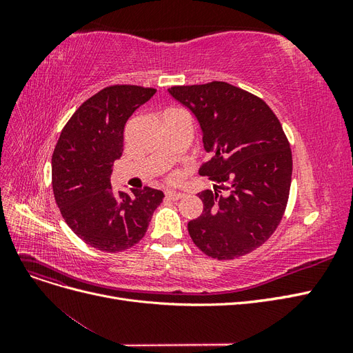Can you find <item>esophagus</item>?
Masks as SVG:
<instances>
[{"label": "esophagus", "instance_id": "34e87169", "mask_svg": "<svg viewBox=\"0 0 353 353\" xmlns=\"http://www.w3.org/2000/svg\"><path fill=\"white\" fill-rule=\"evenodd\" d=\"M183 197H184V193H181V191H174V190L166 191V199H169V200H179Z\"/></svg>", "mask_w": 353, "mask_h": 353}]
</instances>
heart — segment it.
Returning <instances> with one entry per match:
<instances>
[{"instance_id": "obj_1", "label": "heart", "mask_w": 353, "mask_h": 353, "mask_svg": "<svg viewBox=\"0 0 353 353\" xmlns=\"http://www.w3.org/2000/svg\"><path fill=\"white\" fill-rule=\"evenodd\" d=\"M178 178V174H172L170 175V179H176Z\"/></svg>"}]
</instances>
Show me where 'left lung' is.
Instances as JSON below:
<instances>
[{
    "label": "left lung",
    "mask_w": 353,
    "mask_h": 353,
    "mask_svg": "<svg viewBox=\"0 0 353 353\" xmlns=\"http://www.w3.org/2000/svg\"><path fill=\"white\" fill-rule=\"evenodd\" d=\"M168 91L196 116L212 153L199 174L219 184L197 194L203 212L188 222L190 237L218 261L248 254L272 236L290 193L292 150L279 117L262 99L227 82Z\"/></svg>",
    "instance_id": "left-lung-1"
}]
</instances>
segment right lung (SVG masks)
<instances>
[{
	"label": "right lung",
	"mask_w": 353,
	"mask_h": 353,
	"mask_svg": "<svg viewBox=\"0 0 353 353\" xmlns=\"http://www.w3.org/2000/svg\"><path fill=\"white\" fill-rule=\"evenodd\" d=\"M154 88L112 85L83 101L63 128L51 159L52 191L63 219L91 248L116 253L140 241L165 194L144 187L132 196L112 188L123 130Z\"/></svg>",
	"instance_id": "1"
}]
</instances>
